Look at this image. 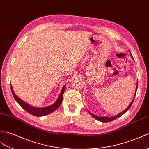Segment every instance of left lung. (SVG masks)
Here are the masks:
<instances>
[{
  "label": "left lung",
  "mask_w": 149,
  "mask_h": 149,
  "mask_svg": "<svg viewBox=\"0 0 149 149\" xmlns=\"http://www.w3.org/2000/svg\"><path fill=\"white\" fill-rule=\"evenodd\" d=\"M130 55H131V57L133 59V56H132V54H131V52H130ZM133 60H134V59H133ZM137 88H138V83H137V85H136V91H135V93H134V96L136 95ZM134 98L132 100V101L131 102L130 104L128 105V107H127V108H126L125 110H124L123 112H122L121 113H119V114H117V116H113V117H98V116H96L94 115V114H93V113H91L89 111V110H88V112H89V113H90L91 115L93 117H94V118H95L96 119H97L98 120H99V121H101V122H102V123H108V122H110V121H112V120H113L116 119L117 118H118V117H119L120 116H121L122 115H123V114H124V113H126V112L127 111V110H128L130 109L131 106L132 105L133 103V101H134Z\"/></svg>",
  "instance_id": "left-lung-1"
}]
</instances>
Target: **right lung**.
<instances>
[{
    "label": "right lung",
    "instance_id": "add662e5",
    "mask_svg": "<svg viewBox=\"0 0 149 149\" xmlns=\"http://www.w3.org/2000/svg\"><path fill=\"white\" fill-rule=\"evenodd\" d=\"M65 86L66 85L63 86L60 96H59L56 102H55L54 104L51 105L50 106L46 107H42V108H38V107H35L28 104L27 103L24 102L23 100H21L18 96L15 95L11 85V89L12 94L14 96V98H15L16 101L19 103V105L22 107L23 109H25L27 112L32 114L33 116H35L37 117H40V116H44L47 115V114H49L50 113H52L53 112H54V110H56L58 107L60 106L61 103L62 102V100H63V93L65 91Z\"/></svg>",
    "mask_w": 149,
    "mask_h": 149
}]
</instances>
